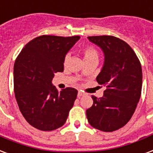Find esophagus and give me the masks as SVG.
I'll return each instance as SVG.
<instances>
[{
    "instance_id": "obj_1",
    "label": "esophagus",
    "mask_w": 153,
    "mask_h": 153,
    "mask_svg": "<svg viewBox=\"0 0 153 153\" xmlns=\"http://www.w3.org/2000/svg\"><path fill=\"white\" fill-rule=\"evenodd\" d=\"M83 95H84V92H82V91H79L78 92V97H81L82 96H83Z\"/></svg>"
}]
</instances>
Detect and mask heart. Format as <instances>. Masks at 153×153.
Instances as JSON below:
<instances>
[{
    "mask_svg": "<svg viewBox=\"0 0 153 153\" xmlns=\"http://www.w3.org/2000/svg\"><path fill=\"white\" fill-rule=\"evenodd\" d=\"M83 54H84V60L89 59V58H93V57H97L98 58V53L97 51L95 48H91V47H87L84 48L83 50ZM70 58V55L66 54L64 58V63L66 64V62H68V60Z\"/></svg>",
    "mask_w": 153,
    "mask_h": 153,
    "instance_id": "heart-1",
    "label": "heart"
}]
</instances>
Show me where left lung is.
Instances as JSON below:
<instances>
[{
  "mask_svg": "<svg viewBox=\"0 0 153 153\" xmlns=\"http://www.w3.org/2000/svg\"><path fill=\"white\" fill-rule=\"evenodd\" d=\"M88 38L105 55L97 81L106 89L100 98L91 96L93 105L87 109V117L94 128L112 132L123 127L134 114L141 96L142 67L134 50L119 38L112 36Z\"/></svg>",
  "mask_w": 153,
  "mask_h": 153,
  "instance_id": "1",
  "label": "left lung"
}]
</instances>
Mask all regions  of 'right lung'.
I'll list each match as a JSON object with an SVG mask.
<instances>
[{
    "instance_id": "1",
    "label": "right lung",
    "mask_w": 153,
    "mask_h": 153,
    "mask_svg": "<svg viewBox=\"0 0 153 153\" xmlns=\"http://www.w3.org/2000/svg\"><path fill=\"white\" fill-rule=\"evenodd\" d=\"M80 36H40L25 45L13 66V88L19 108L30 126L50 131L64 125L78 91H57L54 74L64 71V58Z\"/></svg>"
}]
</instances>
